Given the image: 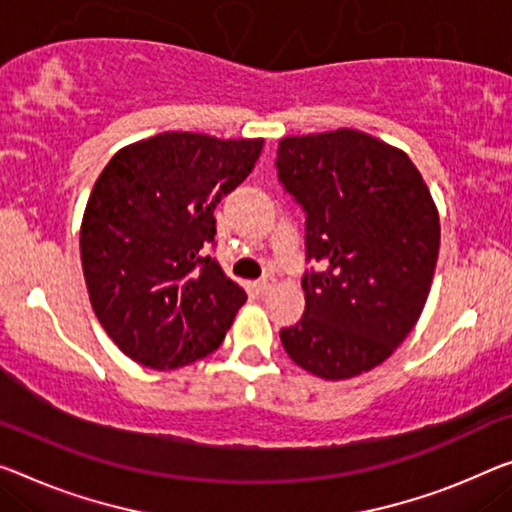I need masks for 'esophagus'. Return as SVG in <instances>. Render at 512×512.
<instances>
[{"instance_id":"esophagus-1","label":"esophagus","mask_w":512,"mask_h":512,"mask_svg":"<svg viewBox=\"0 0 512 512\" xmlns=\"http://www.w3.org/2000/svg\"><path fill=\"white\" fill-rule=\"evenodd\" d=\"M272 286H274V279H272V277H263V279L254 281V288H256L258 295H265L267 290H270Z\"/></svg>"}]
</instances>
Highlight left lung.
Here are the masks:
<instances>
[{"label":"left lung","mask_w":512,"mask_h":512,"mask_svg":"<svg viewBox=\"0 0 512 512\" xmlns=\"http://www.w3.org/2000/svg\"><path fill=\"white\" fill-rule=\"evenodd\" d=\"M277 178L302 208L304 316L279 336L325 380L382 364L419 320L439 254V215L403 151L359 130L286 137Z\"/></svg>","instance_id":"8db88e82"}]
</instances>
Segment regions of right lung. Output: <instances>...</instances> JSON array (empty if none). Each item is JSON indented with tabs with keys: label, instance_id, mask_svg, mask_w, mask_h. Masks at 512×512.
<instances>
[{
	"label": "right lung",
	"instance_id": "obj_1",
	"mask_svg": "<svg viewBox=\"0 0 512 512\" xmlns=\"http://www.w3.org/2000/svg\"><path fill=\"white\" fill-rule=\"evenodd\" d=\"M263 139L164 132L121 148L86 203L80 251L93 311L130 359L169 371L208 357L247 295L208 249L217 203Z\"/></svg>",
	"mask_w": 512,
	"mask_h": 512
}]
</instances>
